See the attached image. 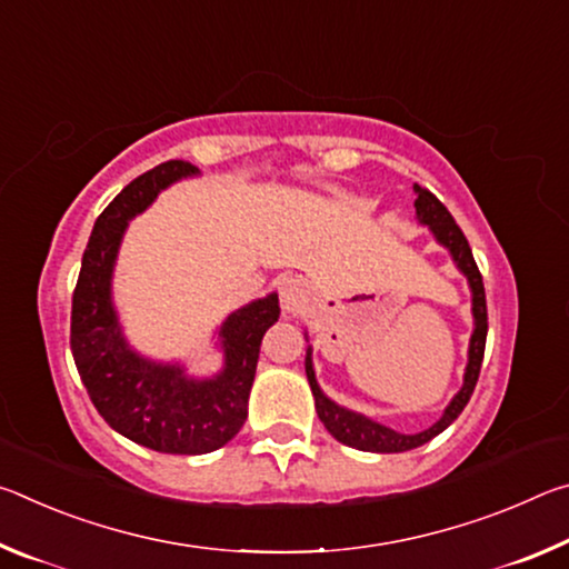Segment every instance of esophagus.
<instances>
[{"instance_id": "34e87169", "label": "esophagus", "mask_w": 569, "mask_h": 569, "mask_svg": "<svg viewBox=\"0 0 569 569\" xmlns=\"http://www.w3.org/2000/svg\"><path fill=\"white\" fill-rule=\"evenodd\" d=\"M278 293H281V306L288 316H298L306 306V288L301 278H283L281 286H278Z\"/></svg>"}]
</instances>
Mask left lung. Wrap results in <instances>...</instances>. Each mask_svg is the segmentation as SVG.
Here are the masks:
<instances>
[{
  "mask_svg": "<svg viewBox=\"0 0 569 569\" xmlns=\"http://www.w3.org/2000/svg\"><path fill=\"white\" fill-rule=\"evenodd\" d=\"M417 190V200H413V208H417V218L423 226H429L435 230V236L441 246H447L455 256L457 266L461 268V273L469 278L471 286V311H475V333H471V343H469V363H467V373H465V387L457 393L447 411L441 413V419L435 423V427L419 431V435H399L389 427H381V423L371 421L361 417V413H353L349 409L336 407L331 399H326L319 383H316L313 377V366H311V351L306 356V377L308 383H311L313 399H316V413L323 421V427L329 429V435L333 439H339L341 445L361 449V451H379V455H393V451H409L417 449L421 445H427L429 439H435L441 435L451 421H455L461 411H465L467 401L471 393H475L477 379H479V369H481V359H485V343H487V296H485V283H481V273L477 268L475 256H471L469 240L461 233V228L457 226V220L451 218L445 203L435 196V192L413 186Z\"/></svg>",
  "mask_w": 569,
  "mask_h": 569,
  "instance_id": "8db88e82",
  "label": "left lung"
}]
</instances>
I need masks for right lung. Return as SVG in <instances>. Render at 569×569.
<instances>
[{"label":"right lung","instance_id":"1","mask_svg":"<svg viewBox=\"0 0 569 569\" xmlns=\"http://www.w3.org/2000/svg\"><path fill=\"white\" fill-rule=\"evenodd\" d=\"M196 172L186 160L160 162L102 210L84 248L70 321L74 366L100 417L134 445L182 457L216 451L243 427L263 333L281 313L273 293L228 316L220 329L226 369L208 381L186 379L180 366L150 363L128 349L110 303L120 238L162 188Z\"/></svg>","mask_w":569,"mask_h":569}]
</instances>
